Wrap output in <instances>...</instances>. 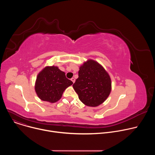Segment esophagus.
<instances>
[{"label":"esophagus","mask_w":155,"mask_h":155,"mask_svg":"<svg viewBox=\"0 0 155 155\" xmlns=\"http://www.w3.org/2000/svg\"><path fill=\"white\" fill-rule=\"evenodd\" d=\"M71 80H72V81L74 83L75 81V79L74 78H71Z\"/></svg>","instance_id":"1"}]
</instances>
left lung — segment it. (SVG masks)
Wrapping results in <instances>:
<instances>
[{"label": "left lung", "instance_id": "1", "mask_svg": "<svg viewBox=\"0 0 155 155\" xmlns=\"http://www.w3.org/2000/svg\"><path fill=\"white\" fill-rule=\"evenodd\" d=\"M78 78L73 87L82 103L97 107L109 96L112 81L103 66L93 59H87L80 67Z\"/></svg>", "mask_w": 155, "mask_h": 155}]
</instances>
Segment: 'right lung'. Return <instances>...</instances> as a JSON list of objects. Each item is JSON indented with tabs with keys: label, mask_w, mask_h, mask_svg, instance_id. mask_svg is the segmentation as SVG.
I'll return each instance as SVG.
<instances>
[{
	"label": "right lung",
	"mask_w": 155,
	"mask_h": 155,
	"mask_svg": "<svg viewBox=\"0 0 155 155\" xmlns=\"http://www.w3.org/2000/svg\"><path fill=\"white\" fill-rule=\"evenodd\" d=\"M73 82L66 78L65 72L54 65L46 66L37 75L35 91L43 101L54 103L62 97L64 91Z\"/></svg>",
	"instance_id": "add662e5"
}]
</instances>
